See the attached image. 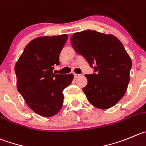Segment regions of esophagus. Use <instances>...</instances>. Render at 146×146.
<instances>
[{
  "label": "esophagus",
  "mask_w": 146,
  "mask_h": 146,
  "mask_svg": "<svg viewBox=\"0 0 146 146\" xmlns=\"http://www.w3.org/2000/svg\"><path fill=\"white\" fill-rule=\"evenodd\" d=\"M79 76H81V75H80V74H76V73H74V78H78Z\"/></svg>",
  "instance_id": "esophagus-1"
}]
</instances>
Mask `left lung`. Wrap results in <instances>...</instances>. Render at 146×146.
I'll return each instance as SVG.
<instances>
[{"instance_id":"8db88e82","label":"left lung","mask_w":146,"mask_h":146,"mask_svg":"<svg viewBox=\"0 0 146 146\" xmlns=\"http://www.w3.org/2000/svg\"><path fill=\"white\" fill-rule=\"evenodd\" d=\"M70 43L94 68L92 74L85 75L88 84L83 88L89 102L100 109L115 106L127 91L132 65L121 42L113 35L87 30L73 34Z\"/></svg>"}]
</instances>
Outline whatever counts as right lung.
<instances>
[{
  "label": "right lung",
  "mask_w": 146,
  "mask_h": 146,
  "mask_svg": "<svg viewBox=\"0 0 146 146\" xmlns=\"http://www.w3.org/2000/svg\"><path fill=\"white\" fill-rule=\"evenodd\" d=\"M68 35L46 36L31 40L16 63L17 90L34 112L50 117L63 105L62 91L71 84L72 73H53L60 65L59 57L68 40Z\"/></svg>",
  "instance_id": "obj_1"
}]
</instances>
